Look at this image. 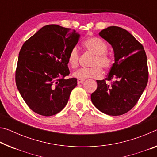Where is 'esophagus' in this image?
Here are the masks:
<instances>
[{
  "instance_id": "1",
  "label": "esophagus",
  "mask_w": 157,
  "mask_h": 157,
  "mask_svg": "<svg viewBox=\"0 0 157 157\" xmlns=\"http://www.w3.org/2000/svg\"><path fill=\"white\" fill-rule=\"evenodd\" d=\"M84 81V79H78V84H81Z\"/></svg>"
}]
</instances>
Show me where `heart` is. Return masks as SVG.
<instances>
[{
    "instance_id": "1",
    "label": "heart",
    "mask_w": 157,
    "mask_h": 157,
    "mask_svg": "<svg viewBox=\"0 0 157 157\" xmlns=\"http://www.w3.org/2000/svg\"><path fill=\"white\" fill-rule=\"evenodd\" d=\"M84 46L86 49L95 55L91 63V68H81L73 73L75 78L81 79L87 78H100L102 71L99 66L105 71L111 68L113 64V60L110 56L106 54L108 52L107 44L98 38H90L84 42ZM79 52L77 47H73L69 52L68 61L72 68H76L79 64Z\"/></svg>"
}]
</instances>
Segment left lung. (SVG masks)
<instances>
[{"instance_id": "obj_1", "label": "left lung", "mask_w": 157, "mask_h": 157, "mask_svg": "<svg viewBox=\"0 0 157 157\" xmlns=\"http://www.w3.org/2000/svg\"><path fill=\"white\" fill-rule=\"evenodd\" d=\"M99 36L113 47L114 63L105 79L96 80L98 86L91 99L102 113L121 115L135 106L146 87L147 56L143 46L121 27H108ZM106 81H111V84L106 83Z\"/></svg>"}]
</instances>
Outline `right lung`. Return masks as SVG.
Listing matches in <instances>:
<instances>
[{"label": "right lung", "instance_id": "add662e5", "mask_svg": "<svg viewBox=\"0 0 157 157\" xmlns=\"http://www.w3.org/2000/svg\"><path fill=\"white\" fill-rule=\"evenodd\" d=\"M80 35L56 24L44 26L22 45L16 69V85L30 108L52 116L64 108L77 86L76 78L66 79L69 52Z\"/></svg>", "mask_w": 157, "mask_h": 157}]
</instances>
